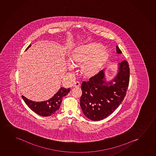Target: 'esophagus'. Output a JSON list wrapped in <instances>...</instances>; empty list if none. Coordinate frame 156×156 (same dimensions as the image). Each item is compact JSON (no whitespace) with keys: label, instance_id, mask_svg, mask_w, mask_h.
Segmentation results:
<instances>
[{"label":"esophagus","instance_id":"1","mask_svg":"<svg viewBox=\"0 0 156 156\" xmlns=\"http://www.w3.org/2000/svg\"><path fill=\"white\" fill-rule=\"evenodd\" d=\"M73 86V87H79V86H80V83H79V82L76 81V82H75V83H74Z\"/></svg>","mask_w":156,"mask_h":156}]
</instances>
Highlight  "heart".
<instances>
[{
    "label": "heart",
    "instance_id": "obj_1",
    "mask_svg": "<svg viewBox=\"0 0 156 156\" xmlns=\"http://www.w3.org/2000/svg\"><path fill=\"white\" fill-rule=\"evenodd\" d=\"M109 57V51L101 44L90 43L73 48L69 54V61L73 66H80L79 71L83 77L90 78L100 72Z\"/></svg>",
    "mask_w": 156,
    "mask_h": 156
}]
</instances>
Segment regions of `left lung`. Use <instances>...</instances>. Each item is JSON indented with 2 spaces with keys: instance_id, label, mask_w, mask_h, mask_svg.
Instances as JSON below:
<instances>
[{
  "instance_id": "obj_1",
  "label": "left lung",
  "mask_w": 156,
  "mask_h": 156,
  "mask_svg": "<svg viewBox=\"0 0 156 156\" xmlns=\"http://www.w3.org/2000/svg\"><path fill=\"white\" fill-rule=\"evenodd\" d=\"M117 53L122 51L118 46ZM115 77L109 81L105 78V69L81 85L80 105L84 115L89 119L98 121L113 113L126 95L129 81V68L124 60L118 63Z\"/></svg>"
}]
</instances>
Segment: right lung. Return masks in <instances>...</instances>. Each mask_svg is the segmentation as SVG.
Instances as JSON below:
<instances>
[{
	"label": "right lung",
	"instance_id": "add662e5",
	"mask_svg": "<svg viewBox=\"0 0 156 156\" xmlns=\"http://www.w3.org/2000/svg\"><path fill=\"white\" fill-rule=\"evenodd\" d=\"M31 46L30 44L26 51ZM70 90V88L67 89L64 87L60 88L58 91L51 98L48 100L42 102H34L29 100L24 96L22 97L26 105L35 113L41 116L48 117L52 115L58 110L62 102V98L68 94Z\"/></svg>",
	"mask_w": 156,
	"mask_h": 156
}]
</instances>
